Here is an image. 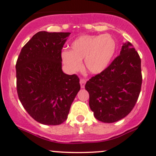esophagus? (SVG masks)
<instances>
[{
  "label": "esophagus",
  "mask_w": 156,
  "mask_h": 156,
  "mask_svg": "<svg viewBox=\"0 0 156 156\" xmlns=\"http://www.w3.org/2000/svg\"><path fill=\"white\" fill-rule=\"evenodd\" d=\"M85 83H86L85 80H84V79H80V86H81V88H84L85 85Z\"/></svg>",
  "instance_id": "obj_1"
}]
</instances>
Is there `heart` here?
Instances as JSON below:
<instances>
[{
    "mask_svg": "<svg viewBox=\"0 0 156 156\" xmlns=\"http://www.w3.org/2000/svg\"><path fill=\"white\" fill-rule=\"evenodd\" d=\"M116 50V41L111 35H82L71 43V51L62 53V59L71 71L80 70L84 59L85 69L97 74L106 69Z\"/></svg>",
    "mask_w": 156,
    "mask_h": 156,
    "instance_id": "heart-1",
    "label": "heart"
}]
</instances>
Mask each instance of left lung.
I'll return each mask as SVG.
<instances>
[{
    "label": "left lung",
    "instance_id": "8db88e82",
    "mask_svg": "<svg viewBox=\"0 0 156 156\" xmlns=\"http://www.w3.org/2000/svg\"><path fill=\"white\" fill-rule=\"evenodd\" d=\"M140 58L130 42L106 69L88 80L89 106L95 118L114 123L128 115L135 106L142 84Z\"/></svg>",
    "mask_w": 156,
    "mask_h": 156
}]
</instances>
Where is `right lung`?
<instances>
[{
	"mask_svg": "<svg viewBox=\"0 0 156 156\" xmlns=\"http://www.w3.org/2000/svg\"><path fill=\"white\" fill-rule=\"evenodd\" d=\"M70 33H36L16 62V87L21 104L35 120L59 125L68 118L80 90V79L62 70V49Z\"/></svg>",
	"mask_w": 156,
	"mask_h": 156,
	"instance_id": "right-lung-1",
	"label": "right lung"
}]
</instances>
